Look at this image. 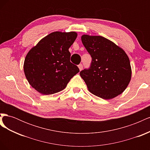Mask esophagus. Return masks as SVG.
I'll return each mask as SVG.
<instances>
[{"label":"esophagus","instance_id":"obj_1","mask_svg":"<svg viewBox=\"0 0 150 150\" xmlns=\"http://www.w3.org/2000/svg\"><path fill=\"white\" fill-rule=\"evenodd\" d=\"M78 67H79V70L80 71H81L83 69V66L82 65V64H79V65H78Z\"/></svg>","mask_w":150,"mask_h":150}]
</instances>
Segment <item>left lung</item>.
<instances>
[{
	"label": "left lung",
	"instance_id": "8db88e82",
	"mask_svg": "<svg viewBox=\"0 0 150 150\" xmlns=\"http://www.w3.org/2000/svg\"><path fill=\"white\" fill-rule=\"evenodd\" d=\"M81 40L92 57L89 69L80 72L89 91L104 99L121 94L131 78L129 59L124 50L102 36L83 35Z\"/></svg>",
	"mask_w": 150,
	"mask_h": 150
}]
</instances>
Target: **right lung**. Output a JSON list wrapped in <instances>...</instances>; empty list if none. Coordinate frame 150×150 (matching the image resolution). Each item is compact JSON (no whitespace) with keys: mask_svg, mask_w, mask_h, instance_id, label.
<instances>
[{"mask_svg":"<svg viewBox=\"0 0 150 150\" xmlns=\"http://www.w3.org/2000/svg\"><path fill=\"white\" fill-rule=\"evenodd\" d=\"M77 36L76 32H54L29 51L24 71L29 83L37 91L44 95L59 92L79 72L78 67L70 62L69 51Z\"/></svg>","mask_w":150,"mask_h":150,"instance_id":"right-lung-1","label":"right lung"}]
</instances>
